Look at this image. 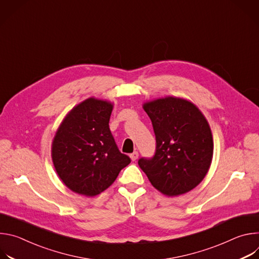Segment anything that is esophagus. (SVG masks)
<instances>
[{"label":"esophagus","mask_w":259,"mask_h":259,"mask_svg":"<svg viewBox=\"0 0 259 259\" xmlns=\"http://www.w3.org/2000/svg\"><path fill=\"white\" fill-rule=\"evenodd\" d=\"M138 156H139L138 152H134V153H132V154L130 155V158H131L132 161H136V160L138 159Z\"/></svg>","instance_id":"obj_1"}]
</instances>
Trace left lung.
I'll use <instances>...</instances> for the list:
<instances>
[{"label": "left lung", "mask_w": 259, "mask_h": 259, "mask_svg": "<svg viewBox=\"0 0 259 259\" xmlns=\"http://www.w3.org/2000/svg\"><path fill=\"white\" fill-rule=\"evenodd\" d=\"M156 135V153L138 165L162 194H186L206 176L213 157L210 126L191 101L167 96L143 103Z\"/></svg>", "instance_id": "8db88e82"}]
</instances>
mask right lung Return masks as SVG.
Listing matches in <instances>:
<instances>
[{"label":"right lung","mask_w":259,"mask_h":259,"mask_svg":"<svg viewBox=\"0 0 259 259\" xmlns=\"http://www.w3.org/2000/svg\"><path fill=\"white\" fill-rule=\"evenodd\" d=\"M113 103L90 97L73 107L52 142V161L65 186L93 197L105 191L130 164L109 130Z\"/></svg>","instance_id":"1"}]
</instances>
